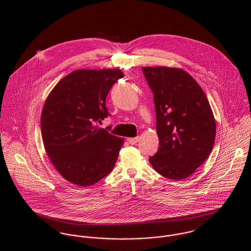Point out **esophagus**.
<instances>
[{
	"mask_svg": "<svg viewBox=\"0 0 251 251\" xmlns=\"http://www.w3.org/2000/svg\"><path fill=\"white\" fill-rule=\"evenodd\" d=\"M139 137H134V138H128L127 139V141L129 142V143L131 144V145H135L136 143H138V141H139Z\"/></svg>",
	"mask_w": 251,
	"mask_h": 251,
	"instance_id": "obj_1",
	"label": "esophagus"
}]
</instances>
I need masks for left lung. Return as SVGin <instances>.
Here are the masks:
<instances>
[{
	"label": "left lung",
	"instance_id": "1",
	"mask_svg": "<svg viewBox=\"0 0 251 251\" xmlns=\"http://www.w3.org/2000/svg\"><path fill=\"white\" fill-rule=\"evenodd\" d=\"M153 94L159 147L149 157L152 168L168 179H185L212 151L215 120L209 100L191 75L180 69L142 68Z\"/></svg>",
	"mask_w": 251,
	"mask_h": 251
}]
</instances>
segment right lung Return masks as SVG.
I'll use <instances>...</instances> for the list:
<instances>
[{"instance_id": "add662e5", "label": "right lung", "mask_w": 251, "mask_h": 251, "mask_svg": "<svg viewBox=\"0 0 251 251\" xmlns=\"http://www.w3.org/2000/svg\"><path fill=\"white\" fill-rule=\"evenodd\" d=\"M123 77L118 69L78 70L46 99L40 119L45 151L64 179L76 185H93L114 168L124 139L96 125L109 116L108 93Z\"/></svg>"}]
</instances>
